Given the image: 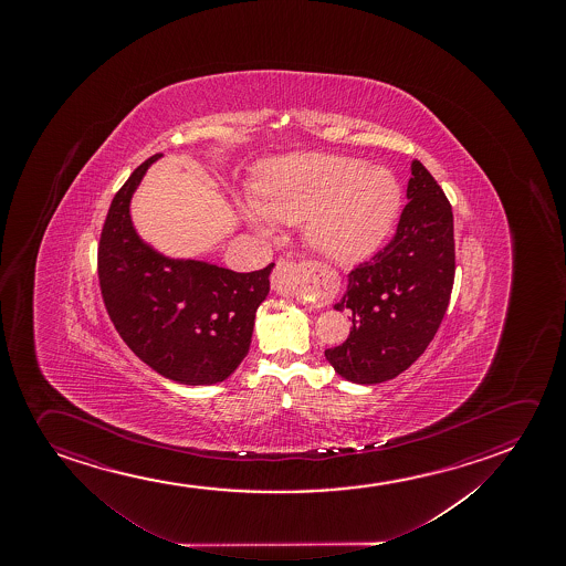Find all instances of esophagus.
<instances>
[{
  "instance_id": "34e87169",
  "label": "esophagus",
  "mask_w": 566,
  "mask_h": 566,
  "mask_svg": "<svg viewBox=\"0 0 566 566\" xmlns=\"http://www.w3.org/2000/svg\"><path fill=\"white\" fill-rule=\"evenodd\" d=\"M308 280V273L291 258H280L272 273V286L275 293L294 296L298 293L302 281ZM316 280V277H314Z\"/></svg>"
}]
</instances>
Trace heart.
<instances>
[{
    "instance_id": "obj_1",
    "label": "heart",
    "mask_w": 566,
    "mask_h": 566,
    "mask_svg": "<svg viewBox=\"0 0 566 566\" xmlns=\"http://www.w3.org/2000/svg\"><path fill=\"white\" fill-rule=\"evenodd\" d=\"M400 185L385 167L329 154H298L264 175L242 213L258 231L304 223L310 244L340 264L371 256L391 231Z\"/></svg>"
}]
</instances>
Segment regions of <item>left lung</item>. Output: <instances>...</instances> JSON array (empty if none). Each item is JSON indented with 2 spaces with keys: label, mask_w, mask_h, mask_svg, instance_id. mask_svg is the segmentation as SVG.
<instances>
[{
  "label": "left lung",
  "mask_w": 566,
  "mask_h": 566,
  "mask_svg": "<svg viewBox=\"0 0 566 566\" xmlns=\"http://www.w3.org/2000/svg\"><path fill=\"white\" fill-rule=\"evenodd\" d=\"M407 197L395 237L348 273L347 293L335 304L353 312V327L325 358L355 384H381L410 368L436 337L451 298V202L418 159Z\"/></svg>",
  "instance_id": "1"
}]
</instances>
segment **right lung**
<instances>
[{
    "label": "right lung",
    "mask_w": 566,
    "mask_h": 566,
    "mask_svg": "<svg viewBox=\"0 0 566 566\" xmlns=\"http://www.w3.org/2000/svg\"><path fill=\"white\" fill-rule=\"evenodd\" d=\"M159 156L136 167L107 210L98 244L99 291L115 329L144 364L179 384H218L249 355L273 264L237 273L171 260L146 247L133 229L128 202Z\"/></svg>",
    "instance_id": "1"
}]
</instances>
